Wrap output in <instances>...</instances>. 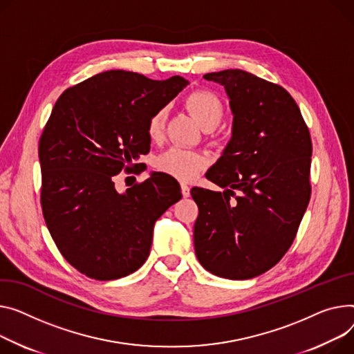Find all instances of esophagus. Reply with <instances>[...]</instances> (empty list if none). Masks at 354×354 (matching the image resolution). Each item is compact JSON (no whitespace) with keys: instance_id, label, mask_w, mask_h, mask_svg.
Here are the masks:
<instances>
[{"instance_id":"esophagus-1","label":"esophagus","mask_w":354,"mask_h":354,"mask_svg":"<svg viewBox=\"0 0 354 354\" xmlns=\"http://www.w3.org/2000/svg\"><path fill=\"white\" fill-rule=\"evenodd\" d=\"M180 191H182L183 198H187V196H189V194H191L189 186H187L186 183H180Z\"/></svg>"}]
</instances>
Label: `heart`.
I'll use <instances>...</instances> for the list:
<instances>
[{"label": "heart", "mask_w": 354, "mask_h": 354, "mask_svg": "<svg viewBox=\"0 0 354 354\" xmlns=\"http://www.w3.org/2000/svg\"><path fill=\"white\" fill-rule=\"evenodd\" d=\"M186 106L189 108L202 128H215L223 116V104L218 95L210 91H195L186 98ZM167 112L156 111L148 121V135L152 139H159L165 129ZM156 168L180 180H191L205 168L206 158L196 151L174 147L156 158Z\"/></svg>", "instance_id": "heart-1"}]
</instances>
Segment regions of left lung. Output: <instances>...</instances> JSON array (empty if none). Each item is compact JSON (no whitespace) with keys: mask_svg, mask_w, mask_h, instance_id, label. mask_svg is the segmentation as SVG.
Listing matches in <instances>:
<instances>
[{"mask_svg":"<svg viewBox=\"0 0 354 354\" xmlns=\"http://www.w3.org/2000/svg\"><path fill=\"white\" fill-rule=\"evenodd\" d=\"M203 78L225 88L233 125L222 156L206 172L225 191H191L199 207L195 253L219 277L252 279L273 268L295 241L310 201L312 139L280 85L242 69Z\"/></svg>","mask_w":354,"mask_h":354,"instance_id":"left-lung-1","label":"left lung"}]
</instances>
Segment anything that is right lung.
<instances>
[{"instance_id": "obj_1", "label": "right lung", "mask_w": 354, "mask_h": 354, "mask_svg": "<svg viewBox=\"0 0 354 354\" xmlns=\"http://www.w3.org/2000/svg\"><path fill=\"white\" fill-rule=\"evenodd\" d=\"M111 69L62 92L39 138L44 219L61 254L82 274L113 280L149 256L153 226L182 198L179 183L152 172L124 194L113 176L149 152V118L187 85ZM140 163H135L138 167Z\"/></svg>"}]
</instances>
